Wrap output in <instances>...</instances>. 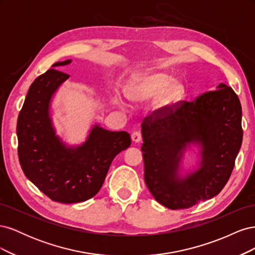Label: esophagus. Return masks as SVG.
Listing matches in <instances>:
<instances>
[{"mask_svg":"<svg viewBox=\"0 0 255 255\" xmlns=\"http://www.w3.org/2000/svg\"><path fill=\"white\" fill-rule=\"evenodd\" d=\"M130 138H132V140L134 141V142H140L141 141V134H140V132H133L132 133V135H130Z\"/></svg>","mask_w":255,"mask_h":255,"instance_id":"34e87169","label":"esophagus"}]
</instances>
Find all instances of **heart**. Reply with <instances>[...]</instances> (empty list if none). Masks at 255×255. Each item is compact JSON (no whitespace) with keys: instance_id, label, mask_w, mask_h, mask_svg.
Wrapping results in <instances>:
<instances>
[{"instance_id":"b5f03b06","label":"heart","mask_w":255,"mask_h":255,"mask_svg":"<svg viewBox=\"0 0 255 255\" xmlns=\"http://www.w3.org/2000/svg\"><path fill=\"white\" fill-rule=\"evenodd\" d=\"M186 94V85L180 79H172L164 72H145L130 79L125 87V96L133 103H145L153 100V109L157 112L171 110ZM116 104L125 109L126 103L116 98Z\"/></svg>"}]
</instances>
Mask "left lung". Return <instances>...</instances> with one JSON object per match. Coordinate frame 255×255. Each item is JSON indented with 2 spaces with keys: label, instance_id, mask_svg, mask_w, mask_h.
Returning a JSON list of instances; mask_svg holds the SVG:
<instances>
[{
  "label": "left lung",
  "instance_id": "1",
  "mask_svg": "<svg viewBox=\"0 0 255 255\" xmlns=\"http://www.w3.org/2000/svg\"><path fill=\"white\" fill-rule=\"evenodd\" d=\"M216 89L141 125L144 182L170 210L217 196L232 173L243 141L242 105L226 84ZM196 148L195 166L185 171L184 156Z\"/></svg>",
  "mask_w": 255,
  "mask_h": 255
}]
</instances>
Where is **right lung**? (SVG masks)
<instances>
[{
  "label": "right lung",
  "mask_w": 255,
  "mask_h": 255,
  "mask_svg": "<svg viewBox=\"0 0 255 255\" xmlns=\"http://www.w3.org/2000/svg\"><path fill=\"white\" fill-rule=\"evenodd\" d=\"M57 61L29 86L17 122L18 155L25 176L53 201L84 202L98 194L113 159L130 145L127 132H111L95 123L85 141L67 144L57 135L52 102L69 75Z\"/></svg>",
  "instance_id": "right-lung-1"
}]
</instances>
